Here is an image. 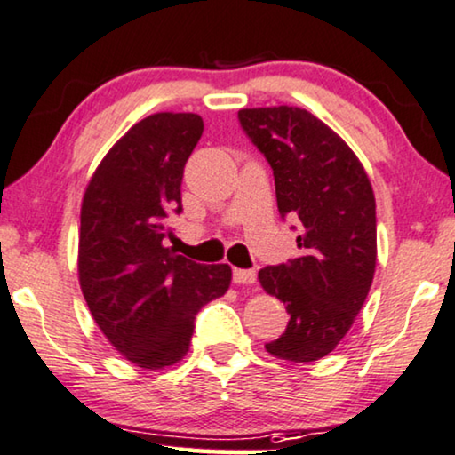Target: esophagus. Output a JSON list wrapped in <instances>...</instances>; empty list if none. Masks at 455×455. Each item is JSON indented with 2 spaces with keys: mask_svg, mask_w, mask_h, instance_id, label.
I'll return each mask as SVG.
<instances>
[{
  "mask_svg": "<svg viewBox=\"0 0 455 455\" xmlns=\"http://www.w3.org/2000/svg\"><path fill=\"white\" fill-rule=\"evenodd\" d=\"M232 278H234V284L251 286L257 282V274H255V269H234Z\"/></svg>",
  "mask_w": 455,
  "mask_h": 455,
  "instance_id": "obj_1",
  "label": "esophagus"
}]
</instances>
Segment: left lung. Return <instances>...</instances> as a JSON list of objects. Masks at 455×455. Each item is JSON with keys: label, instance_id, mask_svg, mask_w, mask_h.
Here are the masks:
<instances>
[{"label": "left lung", "instance_id": "1", "mask_svg": "<svg viewBox=\"0 0 455 455\" xmlns=\"http://www.w3.org/2000/svg\"><path fill=\"white\" fill-rule=\"evenodd\" d=\"M238 119L274 169L280 215L299 220V257L259 271L263 291L291 314L265 349L317 362L349 332L374 280V190L347 141L305 108H242Z\"/></svg>", "mask_w": 455, "mask_h": 455}]
</instances>
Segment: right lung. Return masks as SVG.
<instances>
[{
    "label": "right lung",
    "instance_id": "right-lung-1",
    "mask_svg": "<svg viewBox=\"0 0 455 455\" xmlns=\"http://www.w3.org/2000/svg\"><path fill=\"white\" fill-rule=\"evenodd\" d=\"M203 129L194 112L135 123L93 171L81 204V292L108 343L146 370L184 359L200 307L232 282L229 265L194 263L164 244Z\"/></svg>",
    "mask_w": 455,
    "mask_h": 455
}]
</instances>
